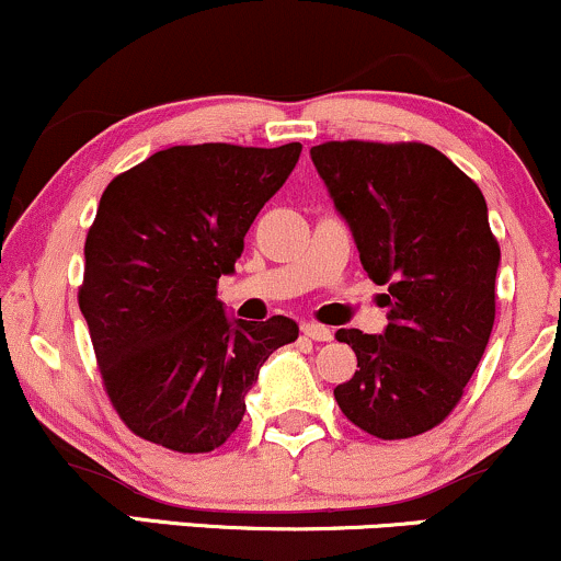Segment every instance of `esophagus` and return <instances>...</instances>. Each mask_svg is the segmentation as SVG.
I'll use <instances>...</instances> for the list:
<instances>
[{"mask_svg": "<svg viewBox=\"0 0 561 561\" xmlns=\"http://www.w3.org/2000/svg\"><path fill=\"white\" fill-rule=\"evenodd\" d=\"M300 330H302V334H306V337L317 340V343H330V340L334 337V332L330 330V327L317 324V321H308V324H302Z\"/></svg>", "mask_w": 561, "mask_h": 561, "instance_id": "esophagus-1", "label": "esophagus"}]
</instances>
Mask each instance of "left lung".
Returning <instances> with one entry per match:
<instances>
[{
	"label": "left lung",
	"instance_id": "obj_1",
	"mask_svg": "<svg viewBox=\"0 0 561 561\" xmlns=\"http://www.w3.org/2000/svg\"><path fill=\"white\" fill-rule=\"evenodd\" d=\"M311 160L390 308L382 334H334L358 358L334 401L382 440L427 433L461 401L493 330L501 248L485 197L422 141H324Z\"/></svg>",
	"mask_w": 561,
	"mask_h": 561
}]
</instances>
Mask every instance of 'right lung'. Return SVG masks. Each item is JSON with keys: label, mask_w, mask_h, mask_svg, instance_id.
<instances>
[{"label": "right lung", "mask_w": 561, "mask_h": 561, "mask_svg": "<svg viewBox=\"0 0 561 561\" xmlns=\"http://www.w3.org/2000/svg\"><path fill=\"white\" fill-rule=\"evenodd\" d=\"M300 150L179 145L102 192L79 306L107 398L134 435L179 454L224 446L263 362L298 340L287 317L229 319L216 285Z\"/></svg>", "instance_id": "obj_1"}]
</instances>
